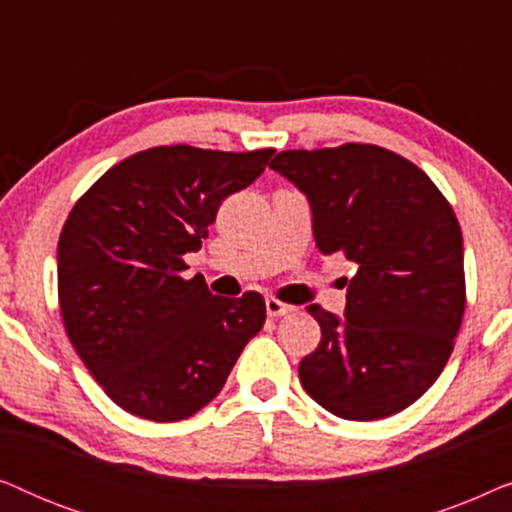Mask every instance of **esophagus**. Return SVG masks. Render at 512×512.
<instances>
[{"label": "esophagus", "instance_id": "34e87169", "mask_svg": "<svg viewBox=\"0 0 512 512\" xmlns=\"http://www.w3.org/2000/svg\"><path fill=\"white\" fill-rule=\"evenodd\" d=\"M265 310H268L270 317H284V314H291L296 307L289 303H282V300L275 296H268L265 298Z\"/></svg>", "mask_w": 512, "mask_h": 512}]
</instances>
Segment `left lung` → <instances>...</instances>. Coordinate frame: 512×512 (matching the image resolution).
<instances>
[{"mask_svg":"<svg viewBox=\"0 0 512 512\" xmlns=\"http://www.w3.org/2000/svg\"><path fill=\"white\" fill-rule=\"evenodd\" d=\"M270 167L310 200L321 254L359 268L345 317L307 307L321 342L300 361V382L342 419L396 415L443 373L464 319V242L450 202L415 163L375 144L282 151Z\"/></svg>","mask_w":512,"mask_h":512,"instance_id":"left-lung-1","label":"left lung"}]
</instances>
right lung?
<instances>
[{"label":"right lung","instance_id":"add662e5","mask_svg":"<svg viewBox=\"0 0 512 512\" xmlns=\"http://www.w3.org/2000/svg\"><path fill=\"white\" fill-rule=\"evenodd\" d=\"M275 149L153 146L76 200L58 242V300L76 354L111 401L177 422L219 394L263 328L265 300L212 296L181 277L221 202L261 177Z\"/></svg>","mask_w":512,"mask_h":512}]
</instances>
